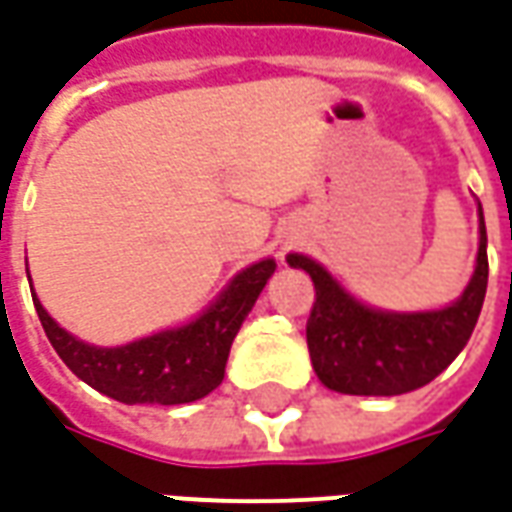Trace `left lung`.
<instances>
[{
  "label": "left lung",
  "mask_w": 512,
  "mask_h": 512,
  "mask_svg": "<svg viewBox=\"0 0 512 512\" xmlns=\"http://www.w3.org/2000/svg\"><path fill=\"white\" fill-rule=\"evenodd\" d=\"M488 235L480 207V249L463 296L443 310L388 313L357 302L330 271L305 255L288 266L310 274L316 302L307 318V349L318 380L352 396H399L432 382L474 332L488 288Z\"/></svg>",
  "instance_id": "8db88e82"
}]
</instances>
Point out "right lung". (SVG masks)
Listing matches in <instances>:
<instances>
[{
	"instance_id": "right-lung-1",
	"label": "right lung",
	"mask_w": 512,
	"mask_h": 512,
	"mask_svg": "<svg viewBox=\"0 0 512 512\" xmlns=\"http://www.w3.org/2000/svg\"><path fill=\"white\" fill-rule=\"evenodd\" d=\"M274 268L271 257L244 268L191 324L113 349L77 341L46 313L35 293L32 302L49 343L82 382L124 405H185L221 385L232 341Z\"/></svg>"
}]
</instances>
